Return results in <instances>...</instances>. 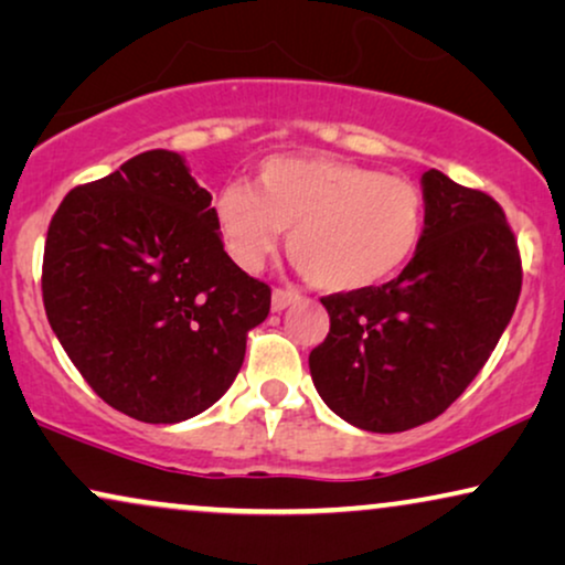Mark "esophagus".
<instances>
[{"mask_svg": "<svg viewBox=\"0 0 565 565\" xmlns=\"http://www.w3.org/2000/svg\"><path fill=\"white\" fill-rule=\"evenodd\" d=\"M299 299V291L297 289H274V295H270V310L274 312H281V310H287V307L291 305V302H297Z\"/></svg>", "mask_w": 565, "mask_h": 565, "instance_id": "34e87169", "label": "esophagus"}]
</instances>
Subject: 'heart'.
<instances>
[{"label":"heart","mask_w":565,"mask_h":565,"mask_svg":"<svg viewBox=\"0 0 565 565\" xmlns=\"http://www.w3.org/2000/svg\"><path fill=\"white\" fill-rule=\"evenodd\" d=\"M214 220L237 266L255 270L289 230V255L318 289L377 287L408 266L426 230L411 180L333 157H270L255 188L227 183Z\"/></svg>","instance_id":"1"}]
</instances>
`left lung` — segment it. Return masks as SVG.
<instances>
[{"label": "left lung", "mask_w": 565, "mask_h": 565, "mask_svg": "<svg viewBox=\"0 0 565 565\" xmlns=\"http://www.w3.org/2000/svg\"><path fill=\"white\" fill-rule=\"evenodd\" d=\"M426 230L403 274L322 297L330 333L310 353L315 387L351 426L395 434L445 413L514 315L522 260L491 195L420 175Z\"/></svg>", "instance_id": "1"}]
</instances>
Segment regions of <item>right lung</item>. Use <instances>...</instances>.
Listing matches in <instances>:
<instances>
[{
    "instance_id": "right-lung-1",
    "label": "right lung",
    "mask_w": 565,
    "mask_h": 565,
    "mask_svg": "<svg viewBox=\"0 0 565 565\" xmlns=\"http://www.w3.org/2000/svg\"><path fill=\"white\" fill-rule=\"evenodd\" d=\"M43 305L105 403L178 424L235 382L270 289L224 253L212 193L183 154L149 149L66 193L43 253Z\"/></svg>"
}]
</instances>
